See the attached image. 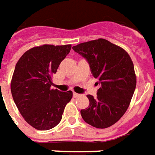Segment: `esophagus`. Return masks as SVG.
<instances>
[{"label": "esophagus", "mask_w": 155, "mask_h": 155, "mask_svg": "<svg viewBox=\"0 0 155 155\" xmlns=\"http://www.w3.org/2000/svg\"><path fill=\"white\" fill-rule=\"evenodd\" d=\"M73 96H74V98H77V97H79L80 96V94H77V93H73Z\"/></svg>", "instance_id": "esophagus-1"}]
</instances>
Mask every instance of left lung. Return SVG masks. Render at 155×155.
<instances>
[{
  "label": "left lung",
  "instance_id": "1",
  "mask_svg": "<svg viewBox=\"0 0 155 155\" xmlns=\"http://www.w3.org/2000/svg\"><path fill=\"white\" fill-rule=\"evenodd\" d=\"M72 48L88 61L100 85L96 98L87 95L89 105L81 111L82 118L99 129L113 126L127 112L136 89L131 58L122 48L104 38L82 42Z\"/></svg>",
  "mask_w": 155,
  "mask_h": 155
}]
</instances>
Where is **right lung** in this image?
<instances>
[{
  "label": "right lung",
  "mask_w": 155,
  "mask_h": 155,
  "mask_svg": "<svg viewBox=\"0 0 155 155\" xmlns=\"http://www.w3.org/2000/svg\"><path fill=\"white\" fill-rule=\"evenodd\" d=\"M71 45L43 44L28 49L15 65L10 83L12 97L25 121L39 130H50L62 118L72 91L51 89L52 75Z\"/></svg>",
  "instance_id": "add662e5"
}]
</instances>
